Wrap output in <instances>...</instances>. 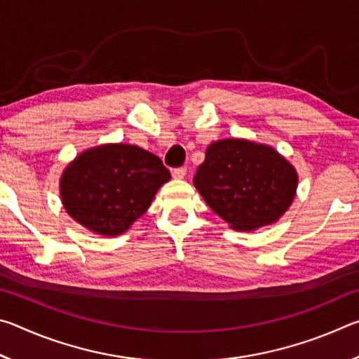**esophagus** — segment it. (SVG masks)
Wrapping results in <instances>:
<instances>
[{
  "instance_id": "34e87169",
  "label": "esophagus",
  "mask_w": 359,
  "mask_h": 359,
  "mask_svg": "<svg viewBox=\"0 0 359 359\" xmlns=\"http://www.w3.org/2000/svg\"><path fill=\"white\" fill-rule=\"evenodd\" d=\"M185 174H187V169L185 168H175L174 171H172V177L180 180V179L185 177Z\"/></svg>"
}]
</instances>
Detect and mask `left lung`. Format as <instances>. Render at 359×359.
Listing matches in <instances>:
<instances>
[{"label":"left lung","instance_id":"8db88e82","mask_svg":"<svg viewBox=\"0 0 359 359\" xmlns=\"http://www.w3.org/2000/svg\"><path fill=\"white\" fill-rule=\"evenodd\" d=\"M296 168L267 144L218 139L205 149L193 184L209 208L236 231L276 223L293 203Z\"/></svg>","mask_w":359,"mask_h":359}]
</instances>
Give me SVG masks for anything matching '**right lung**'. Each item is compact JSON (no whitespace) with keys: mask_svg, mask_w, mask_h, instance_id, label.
Wrapping results in <instances>:
<instances>
[{"mask_svg":"<svg viewBox=\"0 0 359 359\" xmlns=\"http://www.w3.org/2000/svg\"><path fill=\"white\" fill-rule=\"evenodd\" d=\"M171 179L156 155L131 144H101L79 154L60 177L62 204L90 233L120 236L144 215Z\"/></svg>","mask_w":359,"mask_h":359,"instance_id":"right-lung-1","label":"right lung"}]
</instances>
